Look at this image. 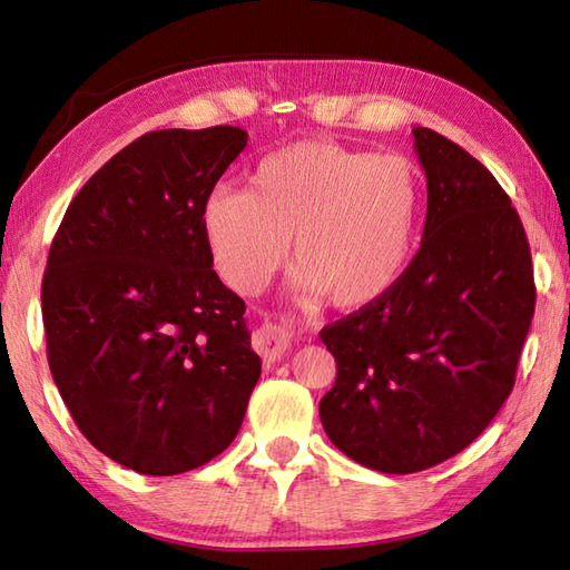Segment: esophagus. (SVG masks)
I'll use <instances>...</instances> for the list:
<instances>
[{"mask_svg": "<svg viewBox=\"0 0 570 570\" xmlns=\"http://www.w3.org/2000/svg\"><path fill=\"white\" fill-rule=\"evenodd\" d=\"M254 348L263 360L275 363V360H281L289 351V333L281 326L263 324L254 333Z\"/></svg>", "mask_w": 570, "mask_h": 570, "instance_id": "obj_1", "label": "esophagus"}]
</instances>
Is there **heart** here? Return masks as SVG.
<instances>
[{
	"mask_svg": "<svg viewBox=\"0 0 570 570\" xmlns=\"http://www.w3.org/2000/svg\"><path fill=\"white\" fill-rule=\"evenodd\" d=\"M419 200V176L404 157L299 140L263 157L248 190L207 193L203 229L219 277L237 293L263 289L295 237V297L328 295L357 309L404 273Z\"/></svg>",
	"mask_w": 570,
	"mask_h": 570,
	"instance_id": "b5f03b06",
	"label": "heart"
}]
</instances>
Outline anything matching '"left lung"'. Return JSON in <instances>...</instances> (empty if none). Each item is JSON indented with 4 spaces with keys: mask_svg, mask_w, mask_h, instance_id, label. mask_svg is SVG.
<instances>
[{
    "mask_svg": "<svg viewBox=\"0 0 570 570\" xmlns=\"http://www.w3.org/2000/svg\"><path fill=\"white\" fill-rule=\"evenodd\" d=\"M428 178L423 242L390 293L328 324L336 384L318 415L351 460L413 474L474 442L515 384L534 316L527 234L485 166L413 128Z\"/></svg>",
    "mask_w": 570,
    "mask_h": 570,
    "instance_id": "left-lung-1",
    "label": "left lung"
}]
</instances>
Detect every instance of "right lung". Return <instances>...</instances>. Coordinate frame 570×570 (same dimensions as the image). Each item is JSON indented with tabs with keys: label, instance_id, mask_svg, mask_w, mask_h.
<instances>
[{
	"label": "right lung",
	"instance_id": "right-lung-1",
	"mask_svg": "<svg viewBox=\"0 0 570 570\" xmlns=\"http://www.w3.org/2000/svg\"><path fill=\"white\" fill-rule=\"evenodd\" d=\"M248 135L155 130L69 203L40 287L48 365L91 445L147 476L237 438L261 377L246 304L222 285L203 205Z\"/></svg>",
	"mask_w": 570,
	"mask_h": 570
}]
</instances>
